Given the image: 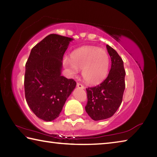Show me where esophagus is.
<instances>
[{"label": "esophagus", "mask_w": 157, "mask_h": 157, "mask_svg": "<svg viewBox=\"0 0 157 157\" xmlns=\"http://www.w3.org/2000/svg\"><path fill=\"white\" fill-rule=\"evenodd\" d=\"M77 86H78V88L82 89H84V86L83 85H82V84H80V83H78V84H77Z\"/></svg>", "instance_id": "1"}]
</instances>
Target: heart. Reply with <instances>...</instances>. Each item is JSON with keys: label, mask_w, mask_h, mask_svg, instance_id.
<instances>
[{"label": "heart", "mask_w": 157, "mask_h": 157, "mask_svg": "<svg viewBox=\"0 0 157 157\" xmlns=\"http://www.w3.org/2000/svg\"><path fill=\"white\" fill-rule=\"evenodd\" d=\"M64 64L71 73L82 70V78L89 84H96L107 76L109 67V57L105 50L94 46H84L75 50L71 55V61Z\"/></svg>", "instance_id": "1"}]
</instances>
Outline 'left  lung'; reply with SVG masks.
Listing matches in <instances>:
<instances>
[{
    "label": "left lung",
    "instance_id": "1",
    "mask_svg": "<svg viewBox=\"0 0 157 157\" xmlns=\"http://www.w3.org/2000/svg\"><path fill=\"white\" fill-rule=\"evenodd\" d=\"M107 49L111 60L107 78L97 86L86 89L88 101L85 110L94 121L105 120L116 113L121 105L125 88L123 61L109 45Z\"/></svg>",
    "mask_w": 157,
    "mask_h": 157
}]
</instances>
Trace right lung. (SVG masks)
<instances>
[{"label": "right lung", "mask_w": 157, "mask_h": 157, "mask_svg": "<svg viewBox=\"0 0 157 157\" xmlns=\"http://www.w3.org/2000/svg\"><path fill=\"white\" fill-rule=\"evenodd\" d=\"M70 37L51 34L31 50L25 63V96L33 112L45 121L59 116L76 82L61 75Z\"/></svg>", "instance_id": "right-lung-1"}]
</instances>
